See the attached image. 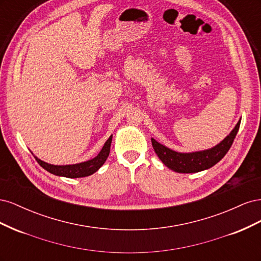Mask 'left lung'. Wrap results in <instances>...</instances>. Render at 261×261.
Listing matches in <instances>:
<instances>
[{
	"label": "left lung",
	"mask_w": 261,
	"mask_h": 261,
	"mask_svg": "<svg viewBox=\"0 0 261 261\" xmlns=\"http://www.w3.org/2000/svg\"><path fill=\"white\" fill-rule=\"evenodd\" d=\"M241 120L242 118H240L232 132L222 141L210 149L195 152H177L151 138L152 147L165 167L172 171L177 173H197L208 170L222 159L231 148L236 134L239 132Z\"/></svg>",
	"instance_id": "1"
}]
</instances>
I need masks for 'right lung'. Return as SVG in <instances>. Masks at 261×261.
Listing matches in <instances>:
<instances>
[{"label": "right lung", "instance_id": "right-lung-1", "mask_svg": "<svg viewBox=\"0 0 261 261\" xmlns=\"http://www.w3.org/2000/svg\"><path fill=\"white\" fill-rule=\"evenodd\" d=\"M112 136L111 135L109 137V139L106 141L105 146L102 147L100 150V152L93 158V159H90L88 161L81 162V163H76V164H65V165H55V164H50L46 163L42 160L37 158L34 153V156L36 158L37 162L41 165V167L50 172L51 174H54L57 176H64L68 178H77V177H85V176H89L93 174L94 172H97L103 163L107 161L109 153H110V148H111V143H112Z\"/></svg>", "mask_w": 261, "mask_h": 261}]
</instances>
